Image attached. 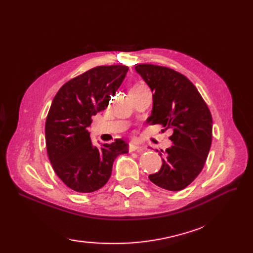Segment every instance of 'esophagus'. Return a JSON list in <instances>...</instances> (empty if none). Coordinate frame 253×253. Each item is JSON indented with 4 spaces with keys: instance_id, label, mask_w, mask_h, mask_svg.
Masks as SVG:
<instances>
[{
    "instance_id": "34e87169",
    "label": "esophagus",
    "mask_w": 253,
    "mask_h": 253,
    "mask_svg": "<svg viewBox=\"0 0 253 253\" xmlns=\"http://www.w3.org/2000/svg\"><path fill=\"white\" fill-rule=\"evenodd\" d=\"M144 151V149L143 148H141V147H137V145H133V144H131L128 147V152H137V153H141V152H143Z\"/></svg>"
}]
</instances>
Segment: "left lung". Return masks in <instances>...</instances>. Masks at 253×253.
I'll list each match as a JSON object with an SVG mask.
<instances>
[{"instance_id": "left-lung-1", "label": "left lung", "mask_w": 253, "mask_h": 253, "mask_svg": "<svg viewBox=\"0 0 253 253\" xmlns=\"http://www.w3.org/2000/svg\"><path fill=\"white\" fill-rule=\"evenodd\" d=\"M135 70L153 91L150 125L173 129L169 137L173 145L166 150L160 170L149 178L166 190L185 189L202 172L209 154L210 110L194 84L182 74L153 64L136 65Z\"/></svg>"}]
</instances>
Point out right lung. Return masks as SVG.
I'll list each match as a JSON object with an SVG mask.
<instances>
[{
    "label": "right lung",
    "mask_w": 253,
    "mask_h": 253,
    "mask_svg": "<svg viewBox=\"0 0 253 253\" xmlns=\"http://www.w3.org/2000/svg\"><path fill=\"white\" fill-rule=\"evenodd\" d=\"M127 70L126 65L91 68L67 81L51 102L45 122L47 155L58 177L76 192L102 188L115 158L128 152L122 139L94 147L88 132L91 116L108 108Z\"/></svg>",
    "instance_id": "right-lung-1"
}]
</instances>
